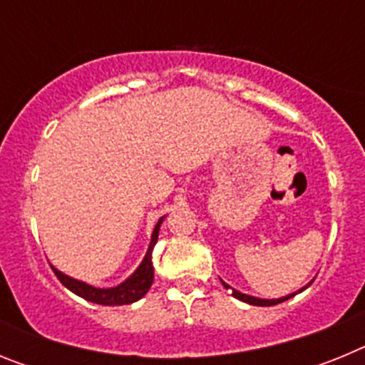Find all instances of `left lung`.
Wrapping results in <instances>:
<instances>
[{"instance_id":"left-lung-1","label":"left lung","mask_w":365,"mask_h":365,"mask_svg":"<svg viewBox=\"0 0 365 365\" xmlns=\"http://www.w3.org/2000/svg\"><path fill=\"white\" fill-rule=\"evenodd\" d=\"M221 283H222V287H225V289H232V287L228 285V283H225V282H222V279H221ZM311 283H312V282H311ZM311 283H309V285H311ZM309 285L302 287V289H299V291L292 292V294L282 296V298H276V299H263V298H256V296H248V294H243V292L235 291V289H232V296H234V298H237V299H241V302H245V303H250V305H259V307H270V305H278V303H282V302H287V299H289V298H292V296H296V294H298V292L305 291V289H307Z\"/></svg>"}]
</instances>
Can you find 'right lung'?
<instances>
[{"label":"right lung","instance_id":"add662e5","mask_svg":"<svg viewBox=\"0 0 365 365\" xmlns=\"http://www.w3.org/2000/svg\"><path fill=\"white\" fill-rule=\"evenodd\" d=\"M164 217L159 219V222L155 225L153 234H151L150 247H148V252L144 256V259L140 261V265L137 267L130 278H125L120 285L109 287V289H98V287H93L86 282H80V279H74L67 274H63L62 270H58L56 267H53L56 278L62 282L63 287H67L71 292H74L80 298L87 299L91 303H98V305H128V303H133L137 299H140L143 296H146V292L150 291L151 283H153V263H151V250H153L155 243H157V237H159L160 225H163Z\"/></svg>","mask_w":365,"mask_h":365}]
</instances>
